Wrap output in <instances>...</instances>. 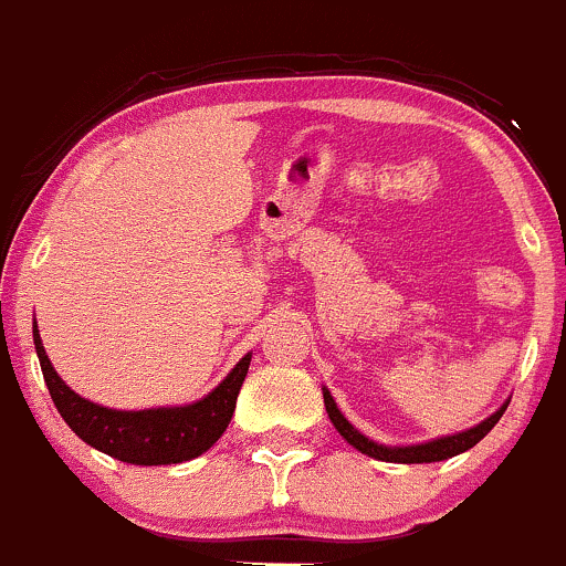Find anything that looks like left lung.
<instances>
[{
	"instance_id": "obj_1",
	"label": "left lung",
	"mask_w": 566,
	"mask_h": 566,
	"mask_svg": "<svg viewBox=\"0 0 566 566\" xmlns=\"http://www.w3.org/2000/svg\"><path fill=\"white\" fill-rule=\"evenodd\" d=\"M323 398H325V409H328L331 423L336 426V431L342 433V437L347 439L355 450H360V453L368 458H377V461H390V463H431V461H444V458H453L458 453H463V450L474 448V444H478L480 439H483L485 433L499 423V418H502L504 409H507V403H504L499 412H493L491 418L483 420V423L469 428V431L455 433V437L433 439V442L412 444V448H385V444L371 442V439L363 437L360 431H355L353 423H349V420L338 412L336 401H333V396L325 388H323Z\"/></svg>"
}]
</instances>
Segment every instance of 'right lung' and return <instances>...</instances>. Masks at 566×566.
Listing matches in <instances>:
<instances>
[{
  "instance_id": "1",
  "label": "right lung",
  "mask_w": 566,
  "mask_h": 566,
  "mask_svg": "<svg viewBox=\"0 0 566 566\" xmlns=\"http://www.w3.org/2000/svg\"><path fill=\"white\" fill-rule=\"evenodd\" d=\"M34 349H38L48 392L64 423L92 448L124 463H138V467H163V463H181L203 455L233 418L238 390L247 379L249 360H252V355L238 360L224 382L198 403L118 412V409L86 401L62 382L48 360L38 325H34Z\"/></svg>"
}]
</instances>
